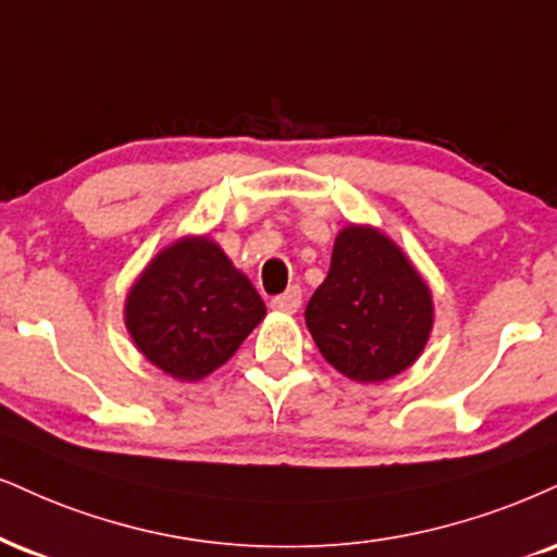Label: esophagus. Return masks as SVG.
<instances>
[{"label": "esophagus", "mask_w": 557, "mask_h": 557, "mask_svg": "<svg viewBox=\"0 0 557 557\" xmlns=\"http://www.w3.org/2000/svg\"><path fill=\"white\" fill-rule=\"evenodd\" d=\"M271 307L278 312H297L301 307V289L299 286H292V289H286L284 294H278V297L271 299Z\"/></svg>", "instance_id": "obj_1"}]
</instances>
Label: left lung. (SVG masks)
Here are the masks:
<instances>
[{
  "mask_svg": "<svg viewBox=\"0 0 557 557\" xmlns=\"http://www.w3.org/2000/svg\"><path fill=\"white\" fill-rule=\"evenodd\" d=\"M320 354L356 382L400 374L431 333V292L400 247L369 226L335 239L331 273L305 312Z\"/></svg>",
  "mask_w": 557,
  "mask_h": 557,
  "instance_id": "8db88e82",
  "label": "left lung"
}]
</instances>
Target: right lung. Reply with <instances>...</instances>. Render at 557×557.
<instances>
[{"instance_id": "obj_1", "label": "right lung", "mask_w": 557, "mask_h": 557, "mask_svg": "<svg viewBox=\"0 0 557 557\" xmlns=\"http://www.w3.org/2000/svg\"><path fill=\"white\" fill-rule=\"evenodd\" d=\"M263 314L256 286L206 237L160 252L126 301L139 351L177 380H201L222 367Z\"/></svg>"}]
</instances>
